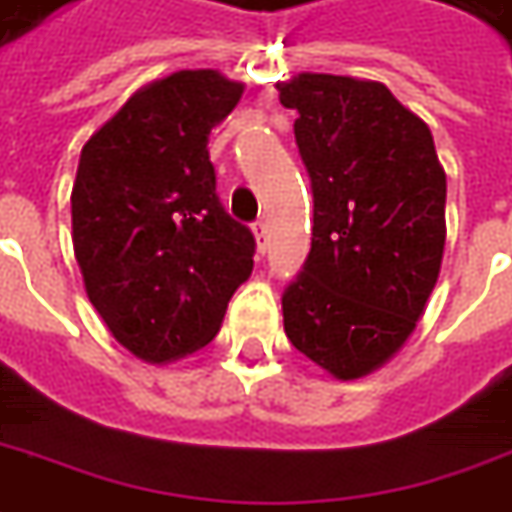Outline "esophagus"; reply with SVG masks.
Here are the masks:
<instances>
[{"instance_id": "esophagus-1", "label": "esophagus", "mask_w": 512, "mask_h": 512, "mask_svg": "<svg viewBox=\"0 0 512 512\" xmlns=\"http://www.w3.org/2000/svg\"><path fill=\"white\" fill-rule=\"evenodd\" d=\"M255 241H257V252H266V246H268L266 221H257L255 224Z\"/></svg>"}]
</instances>
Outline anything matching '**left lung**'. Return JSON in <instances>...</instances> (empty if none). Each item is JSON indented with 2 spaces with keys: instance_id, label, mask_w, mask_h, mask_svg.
Returning <instances> with one entry per match:
<instances>
[{
  "instance_id": "1",
  "label": "left lung",
  "mask_w": 512,
  "mask_h": 512,
  "mask_svg": "<svg viewBox=\"0 0 512 512\" xmlns=\"http://www.w3.org/2000/svg\"><path fill=\"white\" fill-rule=\"evenodd\" d=\"M299 113L313 188V244L282 293L288 341L338 380L391 360L424 307L446 244V174L432 132L382 82L299 74L280 82Z\"/></svg>"
}]
</instances>
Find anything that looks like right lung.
<instances>
[{
  "instance_id": "right-lung-1",
  "label": "right lung",
  "mask_w": 512,
  "mask_h": 512,
  "mask_svg": "<svg viewBox=\"0 0 512 512\" xmlns=\"http://www.w3.org/2000/svg\"><path fill=\"white\" fill-rule=\"evenodd\" d=\"M244 94L213 69L144 85L82 146L71 238L113 338L171 363L216 338L255 235L221 207L207 135Z\"/></svg>"
}]
</instances>
